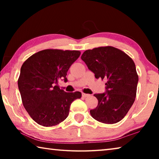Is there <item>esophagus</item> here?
<instances>
[{"instance_id": "obj_1", "label": "esophagus", "mask_w": 159, "mask_h": 159, "mask_svg": "<svg viewBox=\"0 0 159 159\" xmlns=\"http://www.w3.org/2000/svg\"><path fill=\"white\" fill-rule=\"evenodd\" d=\"M89 96H90L89 94L82 93V97H83V98H87V97H89Z\"/></svg>"}]
</instances>
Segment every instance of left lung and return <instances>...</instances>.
Masks as SVG:
<instances>
[{
	"mask_svg": "<svg viewBox=\"0 0 159 159\" xmlns=\"http://www.w3.org/2000/svg\"><path fill=\"white\" fill-rule=\"evenodd\" d=\"M81 60L96 79L107 80V93L95 94L98 100L90 115L106 124H114L127 114L136 98L138 75L135 64L127 54L112 46L87 50Z\"/></svg>",
	"mask_w": 159,
	"mask_h": 159,
	"instance_id": "8db88e82",
	"label": "left lung"
}]
</instances>
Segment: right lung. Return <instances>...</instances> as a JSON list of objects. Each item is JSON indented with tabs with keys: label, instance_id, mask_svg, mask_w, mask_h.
<instances>
[{
	"label": "right lung",
	"instance_id": "obj_1",
	"mask_svg": "<svg viewBox=\"0 0 159 159\" xmlns=\"http://www.w3.org/2000/svg\"><path fill=\"white\" fill-rule=\"evenodd\" d=\"M79 50L46 49L29 57L21 67L18 87L26 111L45 127L56 125L68 116L72 102L81 93H66L57 85L79 57Z\"/></svg>",
	"mask_w": 159,
	"mask_h": 159
}]
</instances>
